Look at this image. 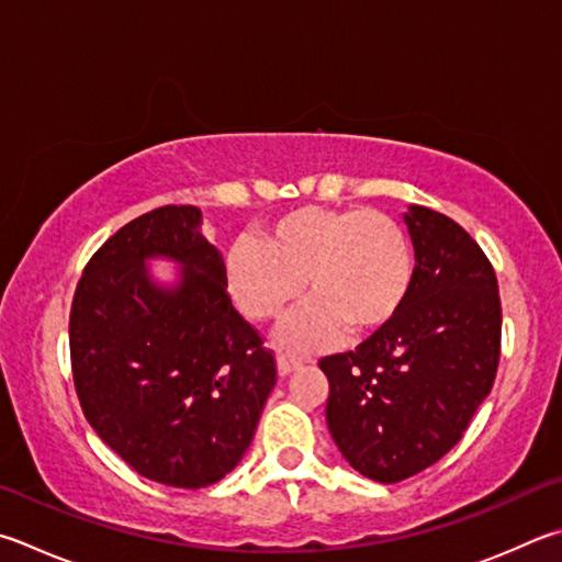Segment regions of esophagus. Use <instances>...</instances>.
Here are the masks:
<instances>
[{
    "instance_id": "1",
    "label": "esophagus",
    "mask_w": 562,
    "mask_h": 562,
    "mask_svg": "<svg viewBox=\"0 0 562 562\" xmlns=\"http://www.w3.org/2000/svg\"><path fill=\"white\" fill-rule=\"evenodd\" d=\"M300 366H302V359H300V356L288 353V351H280V356H278V369H280V375H288V373H292L294 369H300Z\"/></svg>"
}]
</instances>
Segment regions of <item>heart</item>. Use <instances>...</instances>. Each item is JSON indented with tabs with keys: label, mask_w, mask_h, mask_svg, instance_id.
Instances as JSON below:
<instances>
[{
	"label": "heart",
	"mask_w": 562,
	"mask_h": 562,
	"mask_svg": "<svg viewBox=\"0 0 562 562\" xmlns=\"http://www.w3.org/2000/svg\"><path fill=\"white\" fill-rule=\"evenodd\" d=\"M413 280L403 228L363 206H302L238 238L226 252V284L252 322H280L302 297L310 304L284 329L292 346H319L344 326L373 334L401 312Z\"/></svg>",
	"instance_id": "obj_1"
}]
</instances>
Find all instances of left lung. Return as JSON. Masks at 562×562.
<instances>
[{"instance_id":"8db88e82","label":"left lung","mask_w":562,"mask_h":562,"mask_svg":"<svg viewBox=\"0 0 562 562\" xmlns=\"http://www.w3.org/2000/svg\"><path fill=\"white\" fill-rule=\"evenodd\" d=\"M405 223L415 270L401 312L353 351L319 359L334 442L381 484L420 474L462 440L502 356L498 282L479 243L425 206Z\"/></svg>"}]
</instances>
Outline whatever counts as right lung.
Masks as SVG:
<instances>
[{"label": "right lung", "instance_id": "obj_1", "mask_svg": "<svg viewBox=\"0 0 562 562\" xmlns=\"http://www.w3.org/2000/svg\"><path fill=\"white\" fill-rule=\"evenodd\" d=\"M193 206H161L122 226L88 260L70 304V371L86 420L151 482L216 484L246 454L278 361L233 307L226 262ZM184 265L175 291L140 260Z\"/></svg>", "mask_w": 562, "mask_h": 562}]
</instances>
